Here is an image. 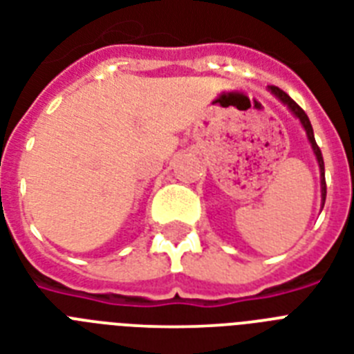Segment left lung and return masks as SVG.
Returning <instances> with one entry per match:
<instances>
[{"label": "left lung", "instance_id": "1", "mask_svg": "<svg viewBox=\"0 0 354 354\" xmlns=\"http://www.w3.org/2000/svg\"><path fill=\"white\" fill-rule=\"evenodd\" d=\"M269 91H271V94H274V96L280 100L283 105H286L289 111L295 114V118H298L301 123V127H304V131H306L307 134V140H309V143H311V149L313 152H315V156H317V162H318V167H320V187H322V209H324V203H326V169H324V158H322V151L320 147L317 145V142H315V132H313V127H311V122H309V118H307V114L300 109V105H298L297 102H292L291 97L287 96L281 88L274 87V85H269Z\"/></svg>", "mask_w": 354, "mask_h": 354}]
</instances>
